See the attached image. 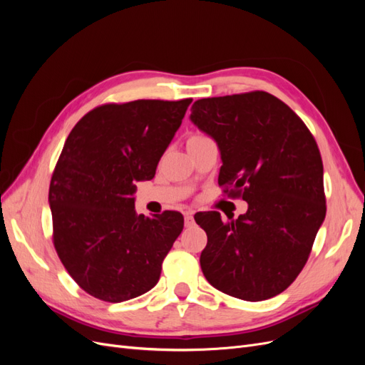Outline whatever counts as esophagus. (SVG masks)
I'll return each mask as SVG.
<instances>
[{
  "label": "esophagus",
  "mask_w": 365,
  "mask_h": 365,
  "mask_svg": "<svg viewBox=\"0 0 365 365\" xmlns=\"http://www.w3.org/2000/svg\"><path fill=\"white\" fill-rule=\"evenodd\" d=\"M193 210H187V212L184 213V220H185V227H190V225H193Z\"/></svg>",
  "instance_id": "esophagus-1"
}]
</instances>
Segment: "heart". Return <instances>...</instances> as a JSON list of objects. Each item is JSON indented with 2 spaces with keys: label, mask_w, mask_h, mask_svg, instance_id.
I'll return each mask as SVG.
<instances>
[{
  "label": "heart",
  "mask_w": 365,
  "mask_h": 365,
  "mask_svg": "<svg viewBox=\"0 0 365 365\" xmlns=\"http://www.w3.org/2000/svg\"><path fill=\"white\" fill-rule=\"evenodd\" d=\"M201 137H202V135H192L189 140H193V138H201Z\"/></svg>",
  "instance_id": "heart-1"
}]
</instances>
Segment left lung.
Instances as JSON below:
<instances>
[{"mask_svg":"<svg viewBox=\"0 0 365 365\" xmlns=\"http://www.w3.org/2000/svg\"><path fill=\"white\" fill-rule=\"evenodd\" d=\"M190 120L217 143L219 185L248 202L224 222L195 215L207 233L201 268L216 289L247 302L279 295L297 279L326 216L323 161L311 130L264 91L200 98Z\"/></svg>","mask_w":365,"mask_h":365,"instance_id":"8db88e82","label":"left lung"}]
</instances>
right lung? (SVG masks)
<instances>
[{"label": "right lung", "mask_w": 365, "mask_h": 365, "mask_svg": "<svg viewBox=\"0 0 365 365\" xmlns=\"http://www.w3.org/2000/svg\"><path fill=\"white\" fill-rule=\"evenodd\" d=\"M192 98L105 103L77 121L54 168L48 202L53 245L81 288L120 303L150 291L184 217H145L135 181L152 180Z\"/></svg>", "instance_id": "add662e5"}]
</instances>
